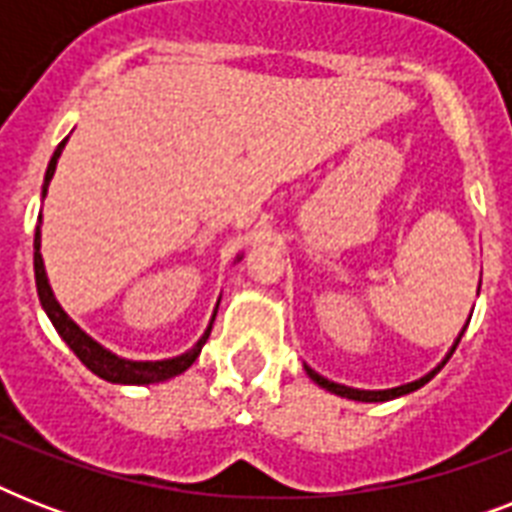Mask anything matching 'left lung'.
I'll return each instance as SVG.
<instances>
[{"label": "left lung", "instance_id": "left-lung-1", "mask_svg": "<svg viewBox=\"0 0 512 512\" xmlns=\"http://www.w3.org/2000/svg\"><path fill=\"white\" fill-rule=\"evenodd\" d=\"M454 348H457V342H454ZM454 348H452V353H454ZM452 353H449V356H452ZM449 356H446V358H449ZM444 364H446V361H444ZM444 364H441V366H444ZM441 366H438V369H433V372H430V374H425L422 380L409 382V385H401V388H390V390H356V388H345V385L329 382L327 377H321V374H316V372H313V369H308V366H305V372H308V377H311L313 382H319L321 388H327L329 393H335V396L353 398V401H390V398L406 396V393H412V390L422 388L425 382L433 380V377H436V374L441 372Z\"/></svg>", "mask_w": 512, "mask_h": 512}]
</instances>
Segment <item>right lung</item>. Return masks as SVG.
<instances>
[{"instance_id": "1", "label": "right lung", "mask_w": 512, "mask_h": 512, "mask_svg": "<svg viewBox=\"0 0 512 512\" xmlns=\"http://www.w3.org/2000/svg\"><path fill=\"white\" fill-rule=\"evenodd\" d=\"M66 140H63V143L55 148V154H52L47 175H44L42 196L47 193V185H50L52 172H55V164H58V156L60 151H63V146H66ZM34 276H36V292H39L42 308L47 311V316H50L52 327L58 329V335L66 340L68 348L74 350L76 358H79V361H82L92 374H98V377H103V380L108 382H119V385H148V382L170 380V377H175V374L185 372V369L199 358L201 345L207 342L209 332H212V324H209L204 337H201V340L196 342L188 353H183V356H177V358H167V361H124V358L108 353L106 348H100L98 342L92 340V337L84 335L82 329L76 327L74 321L68 319L66 313H63L58 300L52 297V289L50 284H47V273H44L42 252H39V228H36V236H34Z\"/></svg>"}]
</instances>
